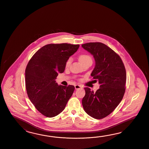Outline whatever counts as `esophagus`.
<instances>
[{"instance_id": "1", "label": "esophagus", "mask_w": 149, "mask_h": 149, "mask_svg": "<svg viewBox=\"0 0 149 149\" xmlns=\"http://www.w3.org/2000/svg\"><path fill=\"white\" fill-rule=\"evenodd\" d=\"M75 88L76 90H78V89H80V88H82V87H81L80 85H75Z\"/></svg>"}]
</instances>
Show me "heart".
Masks as SVG:
<instances>
[{
	"instance_id": "obj_1",
	"label": "heart",
	"mask_w": 149,
	"mask_h": 149,
	"mask_svg": "<svg viewBox=\"0 0 149 149\" xmlns=\"http://www.w3.org/2000/svg\"><path fill=\"white\" fill-rule=\"evenodd\" d=\"M88 59H92L91 57L89 55H87V54H81V55L79 56V61H80V62L81 63H82V62L86 61L88 60ZM71 62H72V59L70 58L68 59L67 61V62H66V64H65L66 67H68L69 66Z\"/></svg>"
}]
</instances>
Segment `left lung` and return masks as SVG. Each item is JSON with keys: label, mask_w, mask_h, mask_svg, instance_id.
Returning a JSON list of instances; mask_svg holds the SVG:
<instances>
[{"label": "left lung", "mask_w": 149, "mask_h": 149, "mask_svg": "<svg viewBox=\"0 0 149 149\" xmlns=\"http://www.w3.org/2000/svg\"><path fill=\"white\" fill-rule=\"evenodd\" d=\"M82 47L94 57L95 65L91 75L100 84L95 92L85 88L82 104L88 115L102 119L112 113L122 100L126 90V69L119 55L107 45L96 42Z\"/></svg>", "instance_id": "1"}]
</instances>
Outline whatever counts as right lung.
<instances>
[{
	"label": "right lung",
	"instance_id": "1",
	"mask_svg": "<svg viewBox=\"0 0 149 149\" xmlns=\"http://www.w3.org/2000/svg\"><path fill=\"white\" fill-rule=\"evenodd\" d=\"M79 46L67 43L45 45L27 64V95L36 108L46 117H54L63 111L72 95L74 86L58 85L55 80L59 73L64 72L67 60Z\"/></svg>",
	"mask_w": 149,
	"mask_h": 149
}]
</instances>
